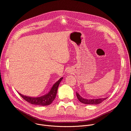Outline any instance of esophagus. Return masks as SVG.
Masks as SVG:
<instances>
[{"label": "esophagus", "instance_id": "1", "mask_svg": "<svg viewBox=\"0 0 131 131\" xmlns=\"http://www.w3.org/2000/svg\"><path fill=\"white\" fill-rule=\"evenodd\" d=\"M67 73H69V72H68V71H67Z\"/></svg>", "mask_w": 131, "mask_h": 131}]
</instances>
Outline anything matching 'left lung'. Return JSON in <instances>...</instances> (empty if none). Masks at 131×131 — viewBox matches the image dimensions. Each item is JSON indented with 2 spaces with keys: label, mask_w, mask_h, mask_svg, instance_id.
<instances>
[{
  "label": "left lung",
  "mask_w": 131,
  "mask_h": 131,
  "mask_svg": "<svg viewBox=\"0 0 131 131\" xmlns=\"http://www.w3.org/2000/svg\"><path fill=\"white\" fill-rule=\"evenodd\" d=\"M76 95L77 96V98L80 101L81 103L85 104H88V105H97L102 103V101L107 99V98H98V99H86L83 98V97L79 94L78 93L76 92Z\"/></svg>",
  "instance_id": "obj_1"
}]
</instances>
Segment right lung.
Segmentation results:
<instances>
[{
	"label": "right lung",
	"instance_id": "obj_1",
	"mask_svg": "<svg viewBox=\"0 0 131 131\" xmlns=\"http://www.w3.org/2000/svg\"><path fill=\"white\" fill-rule=\"evenodd\" d=\"M62 79V77L53 85L49 92L44 95L40 96V97H30V96L22 95L19 93H18L24 100L31 104L40 106L49 105L53 102V101L56 98L58 86Z\"/></svg>",
	"mask_w": 131,
	"mask_h": 131
}]
</instances>
